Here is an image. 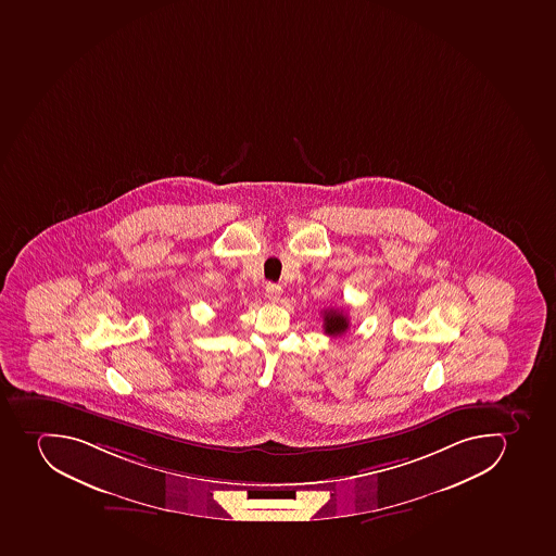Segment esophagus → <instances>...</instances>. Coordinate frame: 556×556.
Returning <instances> with one entry per match:
<instances>
[{"mask_svg": "<svg viewBox=\"0 0 556 556\" xmlns=\"http://www.w3.org/2000/svg\"><path fill=\"white\" fill-rule=\"evenodd\" d=\"M266 295H267V299H269V301H271V303H276V301H278V299H280V295H281L280 285L267 283L266 285Z\"/></svg>", "mask_w": 556, "mask_h": 556, "instance_id": "34e87169", "label": "esophagus"}]
</instances>
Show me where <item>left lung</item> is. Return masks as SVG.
<instances>
[{"mask_svg":"<svg viewBox=\"0 0 556 556\" xmlns=\"http://www.w3.org/2000/svg\"><path fill=\"white\" fill-rule=\"evenodd\" d=\"M349 329V317L343 309H326L324 312V331L329 337H341Z\"/></svg>","mask_w":556,"mask_h":556,"instance_id":"obj_1","label":"left lung"}]
</instances>
